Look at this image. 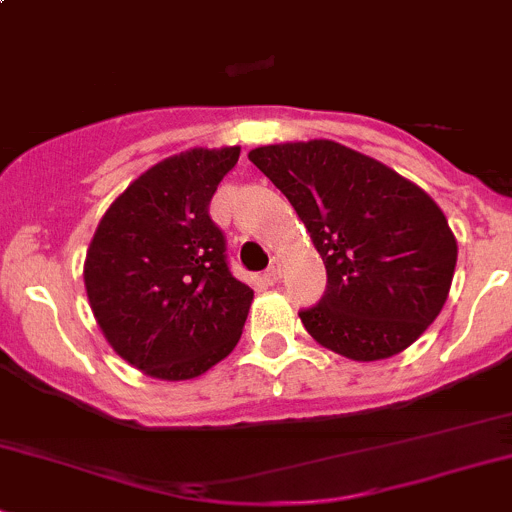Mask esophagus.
I'll return each mask as SVG.
<instances>
[{
	"label": "esophagus",
	"instance_id": "34e87169",
	"mask_svg": "<svg viewBox=\"0 0 512 512\" xmlns=\"http://www.w3.org/2000/svg\"><path fill=\"white\" fill-rule=\"evenodd\" d=\"M281 271H283V261H281V258H273L271 266H268V271H266V281L268 283H278V281H281Z\"/></svg>",
	"mask_w": 512,
	"mask_h": 512
}]
</instances>
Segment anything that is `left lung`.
Here are the masks:
<instances>
[{"mask_svg":"<svg viewBox=\"0 0 512 512\" xmlns=\"http://www.w3.org/2000/svg\"><path fill=\"white\" fill-rule=\"evenodd\" d=\"M249 160L293 204L323 256L328 288L300 310L318 345L355 362L399 355L449 298L456 236L412 179L335 140L281 142Z\"/></svg>","mask_w":512,"mask_h":512,"instance_id":"8db88e82","label":"left lung"}]
</instances>
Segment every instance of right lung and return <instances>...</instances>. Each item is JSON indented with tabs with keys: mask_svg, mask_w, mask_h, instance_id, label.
Listing matches in <instances>:
<instances>
[{
	"mask_svg": "<svg viewBox=\"0 0 512 512\" xmlns=\"http://www.w3.org/2000/svg\"><path fill=\"white\" fill-rule=\"evenodd\" d=\"M241 147L165 157L115 197L83 263L88 303L108 345L147 377L182 382L239 342L254 291L231 276L209 219Z\"/></svg>",
	"mask_w": 512,
	"mask_h": 512,
	"instance_id": "obj_1",
	"label": "right lung"
}]
</instances>
